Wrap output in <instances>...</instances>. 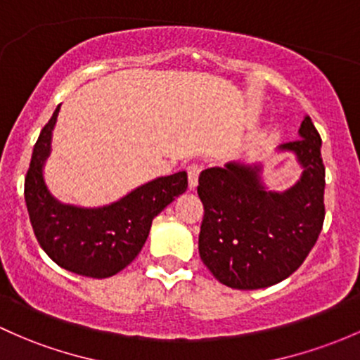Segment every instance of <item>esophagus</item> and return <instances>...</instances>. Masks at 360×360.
Wrapping results in <instances>:
<instances>
[{"label": "esophagus", "instance_id": "esophagus-1", "mask_svg": "<svg viewBox=\"0 0 360 360\" xmlns=\"http://www.w3.org/2000/svg\"><path fill=\"white\" fill-rule=\"evenodd\" d=\"M202 172V167L198 164H191L188 167V181H190V190H195L198 186V176Z\"/></svg>", "mask_w": 360, "mask_h": 360}]
</instances>
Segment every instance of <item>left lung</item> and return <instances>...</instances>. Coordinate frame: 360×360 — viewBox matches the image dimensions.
Instances as JSON below:
<instances>
[{
  "label": "left lung",
  "mask_w": 360,
  "mask_h": 360,
  "mask_svg": "<svg viewBox=\"0 0 360 360\" xmlns=\"http://www.w3.org/2000/svg\"><path fill=\"white\" fill-rule=\"evenodd\" d=\"M300 139L278 146L302 167L285 191L264 184V164L228 162L200 174L198 196L205 209L198 236L202 262L229 288L276 285L304 264L324 222V165L321 136L309 115Z\"/></svg>",
  "instance_id": "left-lung-1"
}]
</instances>
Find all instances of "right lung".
I'll return each mask as SVG.
<instances>
[{"label":"right lung","instance_id":"add662e5","mask_svg":"<svg viewBox=\"0 0 360 360\" xmlns=\"http://www.w3.org/2000/svg\"><path fill=\"white\" fill-rule=\"evenodd\" d=\"M60 105L41 131L25 176V203L34 234L63 269L88 278H110L138 257L151 221L188 188L184 170L148 181L103 207L60 202L44 181Z\"/></svg>","mask_w":360,"mask_h":360}]
</instances>
